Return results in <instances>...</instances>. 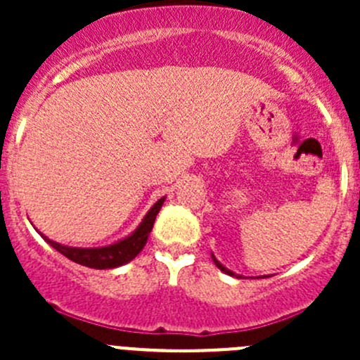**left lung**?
<instances>
[{"mask_svg": "<svg viewBox=\"0 0 360 360\" xmlns=\"http://www.w3.org/2000/svg\"><path fill=\"white\" fill-rule=\"evenodd\" d=\"M212 259H214V263H216V266H217V268H219V270H221V271H224V274H228V275H233V277H238V275H235V274H233V271H230V270H228V268H224V266H223V264H221V263H219V261H217V259H216V257H214V256H212Z\"/></svg>", "mask_w": 360, "mask_h": 360, "instance_id": "8db88e82", "label": "left lung"}]
</instances>
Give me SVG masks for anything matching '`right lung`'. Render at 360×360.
<instances>
[{"label": "right lung", "instance_id": "add662e5", "mask_svg": "<svg viewBox=\"0 0 360 360\" xmlns=\"http://www.w3.org/2000/svg\"><path fill=\"white\" fill-rule=\"evenodd\" d=\"M165 198H160L150 209V212L146 214V217L143 219V223L139 224L136 231H134L130 237L123 238V240L116 242V244L108 245V248H68V245H60L57 242L49 240L45 235H41L53 249L59 250L60 254L68 257V259L75 261V263L83 264V266L96 268V270H106V268H116L122 266V264L132 261L137 254L143 250L146 245L148 237H150L151 230H153L155 219H157L158 210L162 209V203Z\"/></svg>", "mask_w": 360, "mask_h": 360}]
</instances>
